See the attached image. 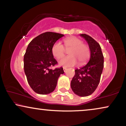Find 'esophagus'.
<instances>
[{
	"mask_svg": "<svg viewBox=\"0 0 126 126\" xmlns=\"http://www.w3.org/2000/svg\"><path fill=\"white\" fill-rule=\"evenodd\" d=\"M63 71L65 72H66V71L67 70V68H63Z\"/></svg>",
	"mask_w": 126,
	"mask_h": 126,
	"instance_id": "esophagus-1",
	"label": "esophagus"
}]
</instances>
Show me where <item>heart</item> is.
I'll list each match as a JSON object with an SVG mask.
<instances>
[{"label": "heart", "mask_w": 126, "mask_h": 126, "mask_svg": "<svg viewBox=\"0 0 126 126\" xmlns=\"http://www.w3.org/2000/svg\"><path fill=\"white\" fill-rule=\"evenodd\" d=\"M63 42L65 47L61 42H57L51 48L52 54L57 58L63 57L66 51L65 49H69L68 54L70 56L60 60L58 61L60 65L66 67L72 66L78 63L80 65H83L89 59L90 48L88 45L83 44L81 39L76 37H71L65 39Z\"/></svg>", "instance_id": "obj_1"}]
</instances>
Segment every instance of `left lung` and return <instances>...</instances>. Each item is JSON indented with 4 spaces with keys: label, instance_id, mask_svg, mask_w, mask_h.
Listing matches in <instances>:
<instances>
[{
    "label": "left lung",
    "instance_id": "1",
    "mask_svg": "<svg viewBox=\"0 0 126 126\" xmlns=\"http://www.w3.org/2000/svg\"><path fill=\"white\" fill-rule=\"evenodd\" d=\"M80 36L88 44L91 57L87 65L75 70L70 87L76 94L85 97L93 94L99 85L104 67V57L99 43L85 34Z\"/></svg>",
    "mask_w": 126,
    "mask_h": 126
}]
</instances>
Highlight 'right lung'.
Listing matches in <instances>:
<instances>
[{"label": "right lung", "mask_w": 126, "mask_h": 126, "mask_svg": "<svg viewBox=\"0 0 126 126\" xmlns=\"http://www.w3.org/2000/svg\"><path fill=\"white\" fill-rule=\"evenodd\" d=\"M63 35L44 32L32 39L27 46L24 55V70L29 84L37 94H46L53 92L58 77L64 73L62 67L49 69L57 63L51 52L52 46Z\"/></svg>", "instance_id": "right-lung-1"}]
</instances>
